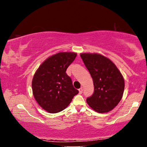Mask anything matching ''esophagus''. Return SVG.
Segmentation results:
<instances>
[{"label": "esophagus", "instance_id": "34e87169", "mask_svg": "<svg viewBox=\"0 0 147 147\" xmlns=\"http://www.w3.org/2000/svg\"><path fill=\"white\" fill-rule=\"evenodd\" d=\"M78 90H79V93H80V94H82V92H83V88H80V89Z\"/></svg>", "mask_w": 147, "mask_h": 147}]
</instances>
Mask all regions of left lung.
<instances>
[{"label":"left lung","instance_id":"left-lung-1","mask_svg":"<svg viewBox=\"0 0 147 147\" xmlns=\"http://www.w3.org/2000/svg\"><path fill=\"white\" fill-rule=\"evenodd\" d=\"M80 56L94 83V93L86 99L87 103L99 113L110 111L123 95L124 80L121 73L113 62L100 54L82 53Z\"/></svg>","mask_w":147,"mask_h":147}]
</instances>
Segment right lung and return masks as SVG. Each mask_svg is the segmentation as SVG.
I'll use <instances>...</instances> for the list:
<instances>
[{"label":"right lung","instance_id":"add662e5","mask_svg":"<svg viewBox=\"0 0 147 147\" xmlns=\"http://www.w3.org/2000/svg\"><path fill=\"white\" fill-rule=\"evenodd\" d=\"M76 55L71 52L58 53L47 58L35 72L32 81L34 98L47 112L62 111L79 92L66 74Z\"/></svg>","mask_w":147,"mask_h":147}]
</instances>
